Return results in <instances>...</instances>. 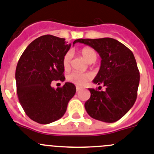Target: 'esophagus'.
<instances>
[{
	"mask_svg": "<svg viewBox=\"0 0 154 154\" xmlns=\"http://www.w3.org/2000/svg\"><path fill=\"white\" fill-rule=\"evenodd\" d=\"M81 89H82V88H81V87H78V86H77V87H76V90H77V92L80 91Z\"/></svg>",
	"mask_w": 154,
	"mask_h": 154,
	"instance_id": "obj_1",
	"label": "esophagus"
}]
</instances>
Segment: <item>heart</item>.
Returning <instances> with one entry per match:
<instances>
[{
    "mask_svg": "<svg viewBox=\"0 0 154 154\" xmlns=\"http://www.w3.org/2000/svg\"><path fill=\"white\" fill-rule=\"evenodd\" d=\"M80 54L89 63H94L96 61L97 58V53L94 48L91 47H85L80 51ZM72 53L68 51L65 54L62 59V64L65 70H67L70 67ZM68 81L76 84L77 86H84L88 81L92 79V74L91 73H78V72H72L67 77Z\"/></svg>",
    "mask_w": 154,
    "mask_h": 154,
    "instance_id": "1",
    "label": "heart"
}]
</instances>
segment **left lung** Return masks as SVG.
<instances>
[{"label":"left lung","instance_id":"8db88e82","mask_svg":"<svg viewBox=\"0 0 154 154\" xmlns=\"http://www.w3.org/2000/svg\"><path fill=\"white\" fill-rule=\"evenodd\" d=\"M74 42L89 45L101 57L100 68L93 82L103 84L106 91L89 88L91 97L84 104L87 113L100 121H117L134 106L137 96L140 72L134 54L110 37L78 39Z\"/></svg>","mask_w":154,"mask_h":154}]
</instances>
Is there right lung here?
Listing matches in <instances>:
<instances>
[{"label": "right lung", "instance_id": "right-lung-1", "mask_svg": "<svg viewBox=\"0 0 154 154\" xmlns=\"http://www.w3.org/2000/svg\"><path fill=\"white\" fill-rule=\"evenodd\" d=\"M64 41L49 34L38 37L27 47L17 65L19 102L26 114L38 124H48L63 117L76 93L71 83L56 90L51 86L53 80L65 79L62 59L70 44Z\"/></svg>", "mask_w": 154, "mask_h": 154}]
</instances>
